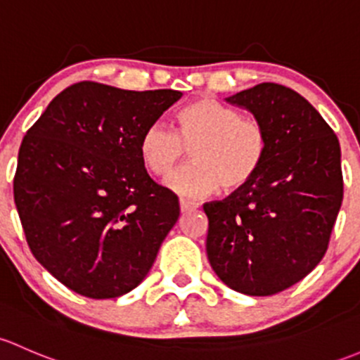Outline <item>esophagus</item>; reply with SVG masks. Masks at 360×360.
<instances>
[{
  "label": "esophagus",
  "instance_id": "1",
  "mask_svg": "<svg viewBox=\"0 0 360 360\" xmlns=\"http://www.w3.org/2000/svg\"><path fill=\"white\" fill-rule=\"evenodd\" d=\"M199 207L198 202L188 201V199H180V210L181 213H187V211H195Z\"/></svg>",
  "mask_w": 360,
  "mask_h": 360
}]
</instances>
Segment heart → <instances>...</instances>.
I'll return each mask as SVG.
<instances>
[{
	"label": "heart",
	"mask_w": 360,
	"mask_h": 360,
	"mask_svg": "<svg viewBox=\"0 0 360 360\" xmlns=\"http://www.w3.org/2000/svg\"><path fill=\"white\" fill-rule=\"evenodd\" d=\"M179 128L154 121L140 136V158L155 176H165L191 150L192 162L166 185L185 198L207 195L220 185L234 192L260 172L269 149L265 126L214 98H199L180 110Z\"/></svg>",
	"instance_id": "1"
}]
</instances>
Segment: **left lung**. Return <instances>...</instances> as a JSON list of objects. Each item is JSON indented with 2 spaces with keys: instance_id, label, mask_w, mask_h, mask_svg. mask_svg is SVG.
Masks as SVG:
<instances>
[{
  "instance_id": "left-lung-1",
  "label": "left lung",
  "mask_w": 360,
  "mask_h": 360,
  "mask_svg": "<svg viewBox=\"0 0 360 360\" xmlns=\"http://www.w3.org/2000/svg\"><path fill=\"white\" fill-rule=\"evenodd\" d=\"M227 102L265 126L269 149L246 187L202 206L207 260L231 290L270 296L309 276L328 251L343 201L340 142L321 114L283 84H257Z\"/></svg>"
}]
</instances>
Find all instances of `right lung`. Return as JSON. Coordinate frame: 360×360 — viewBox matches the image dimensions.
<instances>
[{
	"instance_id": "add662e5",
	"label": "right lung",
	"mask_w": 360,
	"mask_h": 360,
	"mask_svg": "<svg viewBox=\"0 0 360 360\" xmlns=\"http://www.w3.org/2000/svg\"><path fill=\"white\" fill-rule=\"evenodd\" d=\"M180 97L81 81L25 133L13 176L25 240L77 295L117 298L139 286L179 220V198L150 179L139 143Z\"/></svg>"
}]
</instances>
